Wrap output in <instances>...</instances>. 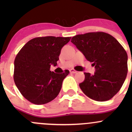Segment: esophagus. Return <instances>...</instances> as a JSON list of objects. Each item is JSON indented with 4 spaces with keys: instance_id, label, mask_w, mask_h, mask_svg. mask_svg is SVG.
<instances>
[{
    "instance_id": "obj_1",
    "label": "esophagus",
    "mask_w": 132,
    "mask_h": 132,
    "mask_svg": "<svg viewBox=\"0 0 132 132\" xmlns=\"http://www.w3.org/2000/svg\"><path fill=\"white\" fill-rule=\"evenodd\" d=\"M70 73H77V71L75 70L74 69H71V70H70Z\"/></svg>"
}]
</instances>
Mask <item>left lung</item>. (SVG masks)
<instances>
[{
	"label": "left lung",
	"mask_w": 132,
	"mask_h": 132,
	"mask_svg": "<svg viewBox=\"0 0 132 132\" xmlns=\"http://www.w3.org/2000/svg\"><path fill=\"white\" fill-rule=\"evenodd\" d=\"M71 41L96 69L94 75L84 73V81L79 84L82 91L98 102L111 99L127 75L128 55L124 48L112 36L103 32L78 34Z\"/></svg>",
	"instance_id": "8db88e82"
}]
</instances>
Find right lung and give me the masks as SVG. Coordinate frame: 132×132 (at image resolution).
<instances>
[{
  "label": "right lung",
  "instance_id": "add662e5",
  "mask_svg": "<svg viewBox=\"0 0 132 132\" xmlns=\"http://www.w3.org/2000/svg\"><path fill=\"white\" fill-rule=\"evenodd\" d=\"M71 37L45 36L33 38L22 48L14 59V83L21 94L32 103L42 105L55 99L70 71L55 73L61 48Z\"/></svg>",
  "mask_w": 132,
  "mask_h": 132
}]
</instances>
